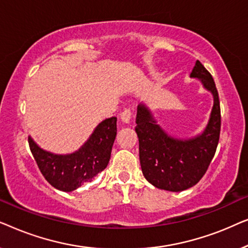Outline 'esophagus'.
<instances>
[{
	"label": "esophagus",
	"instance_id": "esophagus-1",
	"mask_svg": "<svg viewBox=\"0 0 248 248\" xmlns=\"http://www.w3.org/2000/svg\"><path fill=\"white\" fill-rule=\"evenodd\" d=\"M132 118V110L130 108H126L121 113V120L124 122V123H128Z\"/></svg>",
	"mask_w": 248,
	"mask_h": 248
}]
</instances>
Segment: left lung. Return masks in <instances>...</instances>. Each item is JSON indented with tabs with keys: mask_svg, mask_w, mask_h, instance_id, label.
Returning <instances> with one entry per match:
<instances>
[{
	"mask_svg": "<svg viewBox=\"0 0 248 248\" xmlns=\"http://www.w3.org/2000/svg\"><path fill=\"white\" fill-rule=\"evenodd\" d=\"M191 77L201 80L215 99L208 126L201 135L188 140L168 137L144 105H139L137 111L135 132L142 172L155 187L170 192H181L198 184L208 170L220 138L221 114L215 80L200 61H196Z\"/></svg>",
	"mask_w": 248,
	"mask_h": 248,
	"instance_id": "left-lung-1",
	"label": "left lung"
}]
</instances>
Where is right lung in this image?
<instances>
[{"instance_id":"add662e5","label":"right lung","mask_w":248,"mask_h":248,"mask_svg":"<svg viewBox=\"0 0 248 248\" xmlns=\"http://www.w3.org/2000/svg\"><path fill=\"white\" fill-rule=\"evenodd\" d=\"M116 121V117H110L101 122L79 151L66 155L44 151L29 137L30 151L46 181L64 192H72L93 181L109 162L117 132Z\"/></svg>"}]
</instances>
